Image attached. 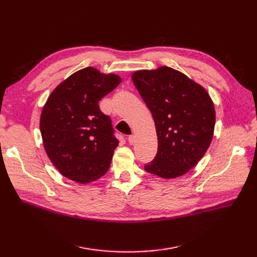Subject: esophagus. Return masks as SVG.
I'll return each mask as SVG.
<instances>
[{
    "label": "esophagus",
    "mask_w": 257,
    "mask_h": 257,
    "mask_svg": "<svg viewBox=\"0 0 257 257\" xmlns=\"http://www.w3.org/2000/svg\"><path fill=\"white\" fill-rule=\"evenodd\" d=\"M127 141L130 143V145H133L135 143V136L134 135H130L128 138H127Z\"/></svg>",
    "instance_id": "obj_1"
}]
</instances>
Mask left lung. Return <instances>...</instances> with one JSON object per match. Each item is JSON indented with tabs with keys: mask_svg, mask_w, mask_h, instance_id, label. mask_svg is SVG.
Masks as SVG:
<instances>
[{
	"mask_svg": "<svg viewBox=\"0 0 257 257\" xmlns=\"http://www.w3.org/2000/svg\"><path fill=\"white\" fill-rule=\"evenodd\" d=\"M132 79L152 113L159 141L158 153L145 170L164 179L186 174L213 137L215 111L208 92L168 66L137 71Z\"/></svg>",
	"mask_w": 257,
	"mask_h": 257,
	"instance_id": "8db88e82",
	"label": "left lung"
}]
</instances>
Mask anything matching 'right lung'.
I'll return each mask as SVG.
<instances>
[{"instance_id":"right-lung-1","label":"right lung","mask_w":257,"mask_h":257,"mask_svg":"<svg viewBox=\"0 0 257 257\" xmlns=\"http://www.w3.org/2000/svg\"><path fill=\"white\" fill-rule=\"evenodd\" d=\"M121 82L94 67L74 73L52 91L40 122L46 153L64 177L89 183L104 176L119 145L98 102Z\"/></svg>"}]
</instances>
